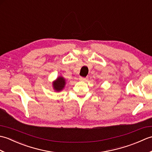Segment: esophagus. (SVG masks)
Instances as JSON below:
<instances>
[{
	"mask_svg": "<svg viewBox=\"0 0 152 152\" xmlns=\"http://www.w3.org/2000/svg\"><path fill=\"white\" fill-rule=\"evenodd\" d=\"M79 80H81V81L86 82V81H88V77H86V78H84V77H80Z\"/></svg>",
	"mask_w": 152,
	"mask_h": 152,
	"instance_id": "esophagus-1",
	"label": "esophagus"
}]
</instances>
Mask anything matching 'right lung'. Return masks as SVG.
I'll list each match as a JSON object with an SVG mask.
<instances>
[{
  "mask_svg": "<svg viewBox=\"0 0 152 152\" xmlns=\"http://www.w3.org/2000/svg\"><path fill=\"white\" fill-rule=\"evenodd\" d=\"M65 83V80L63 77H59L56 81L53 82V88L56 91H59L64 88Z\"/></svg>",
  "mask_w": 152,
  "mask_h": 152,
  "instance_id": "1",
  "label": "right lung"
}]
</instances>
